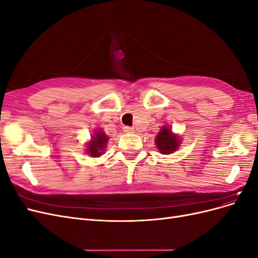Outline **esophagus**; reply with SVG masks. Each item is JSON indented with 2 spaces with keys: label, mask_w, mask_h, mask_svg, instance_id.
Returning a JSON list of instances; mask_svg holds the SVG:
<instances>
[{
  "label": "esophagus",
  "mask_w": 258,
  "mask_h": 258,
  "mask_svg": "<svg viewBox=\"0 0 258 258\" xmlns=\"http://www.w3.org/2000/svg\"><path fill=\"white\" fill-rule=\"evenodd\" d=\"M123 131L126 132V134H135V129L132 127H128V126L123 127Z\"/></svg>",
  "instance_id": "esophagus-1"
}]
</instances>
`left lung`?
I'll return each instance as SVG.
<instances>
[{
    "mask_svg": "<svg viewBox=\"0 0 258 258\" xmlns=\"http://www.w3.org/2000/svg\"><path fill=\"white\" fill-rule=\"evenodd\" d=\"M179 135L174 134L170 127L162 126L155 139V145L162 155H170L178 150L183 140Z\"/></svg>",
    "mask_w": 258,
    "mask_h": 258,
    "instance_id": "8db88e82",
    "label": "left lung"
}]
</instances>
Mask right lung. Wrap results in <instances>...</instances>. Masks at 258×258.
Here are the masks:
<instances>
[{"instance_id": "1", "label": "right lung", "mask_w": 258, "mask_h": 258, "mask_svg": "<svg viewBox=\"0 0 258 258\" xmlns=\"http://www.w3.org/2000/svg\"><path fill=\"white\" fill-rule=\"evenodd\" d=\"M108 139L110 138L105 132L101 128H98L93 132V135H91L90 140L86 145V154L93 158L101 157L105 152Z\"/></svg>"}]
</instances>
